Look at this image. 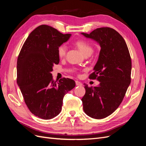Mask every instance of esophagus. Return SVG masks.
<instances>
[{"label":"esophagus","mask_w":146,"mask_h":146,"mask_svg":"<svg viewBox=\"0 0 146 146\" xmlns=\"http://www.w3.org/2000/svg\"><path fill=\"white\" fill-rule=\"evenodd\" d=\"M76 84L77 86H82V83L80 82H78V81H76Z\"/></svg>","instance_id":"34e87169"}]
</instances>
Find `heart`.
<instances>
[{"label":"heart","mask_w":146,"mask_h":146,"mask_svg":"<svg viewBox=\"0 0 146 146\" xmlns=\"http://www.w3.org/2000/svg\"><path fill=\"white\" fill-rule=\"evenodd\" d=\"M75 45H76L78 49L80 50L82 54L85 55L87 54H91L92 52V48L91 46L86 41L84 40H77L75 42ZM67 51V47L64 44L61 45L58 48V54L60 58H63L66 54Z\"/></svg>","instance_id":"b5f03b06"}]
</instances>
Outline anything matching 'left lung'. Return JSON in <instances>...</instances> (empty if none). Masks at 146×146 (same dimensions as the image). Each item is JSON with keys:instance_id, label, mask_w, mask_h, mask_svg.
Masks as SVG:
<instances>
[{"instance_id": "left-lung-1", "label": "left lung", "mask_w": 146, "mask_h": 146, "mask_svg": "<svg viewBox=\"0 0 146 146\" xmlns=\"http://www.w3.org/2000/svg\"><path fill=\"white\" fill-rule=\"evenodd\" d=\"M82 34L98 42L101 48L94 72L89 77L100 84L94 87L84 84L83 110L92 118L103 119L115 111L124 98L131 82V57L124 39L113 29L101 27Z\"/></svg>"}]
</instances>
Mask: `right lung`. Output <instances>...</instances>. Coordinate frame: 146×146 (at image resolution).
I'll use <instances>...</instances> for the list:
<instances>
[{
  "instance_id": "obj_1",
  "label": "right lung",
  "mask_w": 146,
  "mask_h": 146,
  "mask_svg": "<svg viewBox=\"0 0 146 146\" xmlns=\"http://www.w3.org/2000/svg\"><path fill=\"white\" fill-rule=\"evenodd\" d=\"M70 34H63L47 25H41L30 33L17 61V83L31 113L43 119L58 115L63 99L76 86L70 78L57 82L51 72L60 62L58 48Z\"/></svg>"
}]
</instances>
